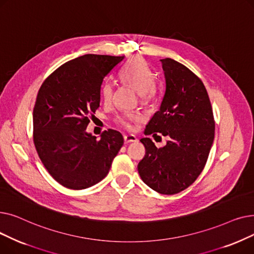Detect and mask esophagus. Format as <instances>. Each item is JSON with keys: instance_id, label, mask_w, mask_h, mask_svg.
<instances>
[{"instance_id": "34e87169", "label": "esophagus", "mask_w": 254, "mask_h": 254, "mask_svg": "<svg viewBox=\"0 0 254 254\" xmlns=\"http://www.w3.org/2000/svg\"><path fill=\"white\" fill-rule=\"evenodd\" d=\"M124 139H125V143H131V142L138 141V139L136 138L135 135H125Z\"/></svg>"}]
</instances>
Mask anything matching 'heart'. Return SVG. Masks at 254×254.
Returning <instances> with one entry per match:
<instances>
[{
  "label": "heart",
  "mask_w": 254,
  "mask_h": 254,
  "mask_svg": "<svg viewBox=\"0 0 254 254\" xmlns=\"http://www.w3.org/2000/svg\"><path fill=\"white\" fill-rule=\"evenodd\" d=\"M119 78L126 84L134 87L140 97L143 105H147L152 102L158 91V83L155 79L153 71L147 63L142 59L131 60L125 69L120 72ZM114 86L111 82L106 81L101 86V97L105 104H110L113 99ZM143 115L139 112H124L118 114L115 118V124L126 129H132L135 124L143 122Z\"/></svg>",
  "instance_id": "b5f03b06"
}]
</instances>
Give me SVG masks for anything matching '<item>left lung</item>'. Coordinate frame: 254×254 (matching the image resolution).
<instances>
[{
    "label": "left lung",
    "mask_w": 254,
    "mask_h": 254,
    "mask_svg": "<svg viewBox=\"0 0 254 254\" xmlns=\"http://www.w3.org/2000/svg\"><path fill=\"white\" fill-rule=\"evenodd\" d=\"M161 62L166 78L165 96L144 134L163 135L169 141L157 148L149 138L141 139L146 152L138 172L153 190L175 194L190 186L204 170L214 140L215 122L202 80L174 60Z\"/></svg>",
    "instance_id": "obj_1"
}]
</instances>
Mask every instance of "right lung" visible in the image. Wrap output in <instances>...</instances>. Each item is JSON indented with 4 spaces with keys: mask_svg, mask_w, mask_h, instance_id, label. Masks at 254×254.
<instances>
[{
    "mask_svg": "<svg viewBox=\"0 0 254 254\" xmlns=\"http://www.w3.org/2000/svg\"><path fill=\"white\" fill-rule=\"evenodd\" d=\"M125 59L85 55L62 64L40 87L33 111V138L49 174L66 189L80 190L103 180L124 145L114 129L101 139L86 132L100 107L101 85Z\"/></svg>",
    "mask_w": 254,
    "mask_h": 254,
    "instance_id": "1",
    "label": "right lung"
}]
</instances>
